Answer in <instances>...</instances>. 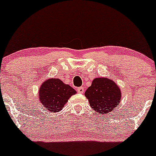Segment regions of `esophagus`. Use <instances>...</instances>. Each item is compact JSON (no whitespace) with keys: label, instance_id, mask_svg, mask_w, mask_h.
Listing matches in <instances>:
<instances>
[{"label":"esophagus","instance_id":"1","mask_svg":"<svg viewBox=\"0 0 156 156\" xmlns=\"http://www.w3.org/2000/svg\"><path fill=\"white\" fill-rule=\"evenodd\" d=\"M84 88L83 87H80L77 89V92L80 93V94H83L84 93Z\"/></svg>","mask_w":156,"mask_h":156}]
</instances>
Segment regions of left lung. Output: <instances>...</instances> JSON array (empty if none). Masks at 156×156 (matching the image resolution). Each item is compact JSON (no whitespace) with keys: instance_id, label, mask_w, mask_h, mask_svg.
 Returning a JSON list of instances; mask_svg holds the SVG:
<instances>
[{"instance_id":"1","label":"left lung","mask_w":156,"mask_h":156,"mask_svg":"<svg viewBox=\"0 0 156 156\" xmlns=\"http://www.w3.org/2000/svg\"><path fill=\"white\" fill-rule=\"evenodd\" d=\"M91 108L97 114L113 111L121 101L119 87L113 80L106 77L95 78L85 92Z\"/></svg>"}]
</instances>
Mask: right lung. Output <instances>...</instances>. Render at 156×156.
Returning <instances> with one entry per match:
<instances>
[{"label": "right lung", "instance_id": "1", "mask_svg": "<svg viewBox=\"0 0 156 156\" xmlns=\"http://www.w3.org/2000/svg\"><path fill=\"white\" fill-rule=\"evenodd\" d=\"M76 91L59 79L51 78L42 83L39 90V101L48 112L55 113L62 110Z\"/></svg>", "mask_w": 156, "mask_h": 156}]
</instances>
